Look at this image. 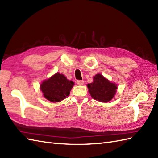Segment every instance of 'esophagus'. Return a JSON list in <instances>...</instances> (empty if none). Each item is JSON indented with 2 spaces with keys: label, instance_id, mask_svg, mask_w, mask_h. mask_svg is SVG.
I'll use <instances>...</instances> for the list:
<instances>
[{
  "label": "esophagus",
  "instance_id": "esophagus-1",
  "mask_svg": "<svg viewBox=\"0 0 158 158\" xmlns=\"http://www.w3.org/2000/svg\"><path fill=\"white\" fill-rule=\"evenodd\" d=\"M77 85H83L84 81L81 80H78V81H77Z\"/></svg>",
  "mask_w": 158,
  "mask_h": 158
}]
</instances>
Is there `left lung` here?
<instances>
[{
  "instance_id": "obj_1",
  "label": "left lung",
  "mask_w": 158,
  "mask_h": 158,
  "mask_svg": "<svg viewBox=\"0 0 158 158\" xmlns=\"http://www.w3.org/2000/svg\"><path fill=\"white\" fill-rule=\"evenodd\" d=\"M93 80L92 83L87 84L91 96L101 102L110 101L116 94V84L110 82L100 73L95 75Z\"/></svg>"
}]
</instances>
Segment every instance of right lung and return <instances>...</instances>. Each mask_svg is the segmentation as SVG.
Returning a JSON list of instances; mask_svg holds the SVG:
<instances>
[{
	"instance_id": "obj_1",
	"label": "right lung",
	"mask_w": 158,
	"mask_h": 158,
	"mask_svg": "<svg viewBox=\"0 0 158 158\" xmlns=\"http://www.w3.org/2000/svg\"><path fill=\"white\" fill-rule=\"evenodd\" d=\"M74 85V82L69 81L59 73L44 80L40 85L43 96L52 102H58L69 96Z\"/></svg>"
}]
</instances>
